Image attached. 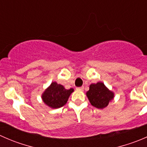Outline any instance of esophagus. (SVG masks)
Masks as SVG:
<instances>
[{
    "instance_id": "34e87169",
    "label": "esophagus",
    "mask_w": 147,
    "mask_h": 147,
    "mask_svg": "<svg viewBox=\"0 0 147 147\" xmlns=\"http://www.w3.org/2000/svg\"><path fill=\"white\" fill-rule=\"evenodd\" d=\"M77 90H80V91H83V90H84V87H77Z\"/></svg>"
}]
</instances>
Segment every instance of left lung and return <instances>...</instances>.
<instances>
[{
	"mask_svg": "<svg viewBox=\"0 0 147 147\" xmlns=\"http://www.w3.org/2000/svg\"><path fill=\"white\" fill-rule=\"evenodd\" d=\"M90 104L98 109H104L115 97V93L109 90L103 82L91 84L90 90L86 92Z\"/></svg>",
	"mask_w": 147,
	"mask_h": 147,
	"instance_id": "obj_1",
	"label": "left lung"
}]
</instances>
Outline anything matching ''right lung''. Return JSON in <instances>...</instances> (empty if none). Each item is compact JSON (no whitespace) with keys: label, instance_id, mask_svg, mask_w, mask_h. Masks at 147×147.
I'll list each match as a JSON object with an SVG mask.
<instances>
[{"label":"right lung","instance_id":"1","mask_svg":"<svg viewBox=\"0 0 147 147\" xmlns=\"http://www.w3.org/2000/svg\"><path fill=\"white\" fill-rule=\"evenodd\" d=\"M74 89L66 90L62 84L53 82L42 94L44 103L52 109H57L64 106L67 102Z\"/></svg>","mask_w":147,"mask_h":147}]
</instances>
